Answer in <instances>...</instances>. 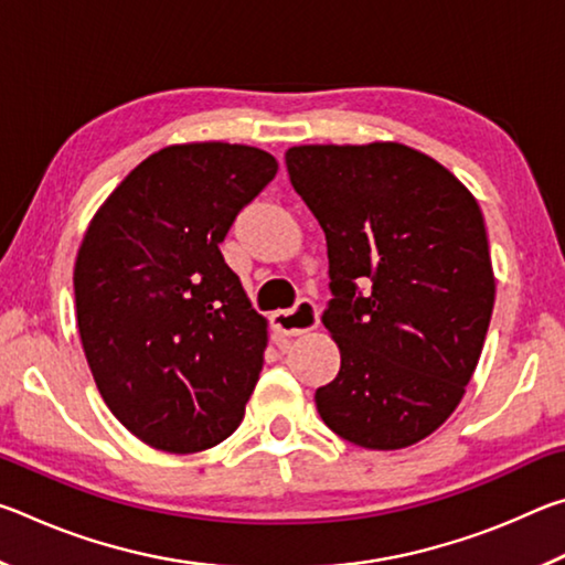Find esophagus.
Segmentation results:
<instances>
[{"mask_svg": "<svg viewBox=\"0 0 565 565\" xmlns=\"http://www.w3.org/2000/svg\"><path fill=\"white\" fill-rule=\"evenodd\" d=\"M274 331L284 333V337H301L306 331H313L319 327V309L317 303L309 299H301L294 309L274 311L271 313Z\"/></svg>", "mask_w": 565, "mask_h": 565, "instance_id": "34e87169", "label": "esophagus"}]
</instances>
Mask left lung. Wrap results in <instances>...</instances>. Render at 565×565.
Instances as JSON below:
<instances>
[{
    "mask_svg": "<svg viewBox=\"0 0 565 565\" xmlns=\"http://www.w3.org/2000/svg\"><path fill=\"white\" fill-rule=\"evenodd\" d=\"M286 169L329 248L321 321L341 369L313 396L323 424L371 451L414 446L461 404L483 351L495 279L481 206L398 141L291 147Z\"/></svg>",
    "mask_w": 565,
    "mask_h": 565,
    "instance_id": "1",
    "label": "left lung"
}]
</instances>
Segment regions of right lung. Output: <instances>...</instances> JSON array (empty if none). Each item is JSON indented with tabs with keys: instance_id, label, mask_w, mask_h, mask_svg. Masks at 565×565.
I'll return each instance as SVG.
<instances>
[{
	"instance_id": "right-lung-1",
	"label": "right lung",
	"mask_w": 565,
	"mask_h": 565,
	"mask_svg": "<svg viewBox=\"0 0 565 565\" xmlns=\"http://www.w3.org/2000/svg\"><path fill=\"white\" fill-rule=\"evenodd\" d=\"M276 169L269 151L246 145L164 147L129 171L82 238L84 356L104 404L151 448L196 454L242 424L266 319L218 244Z\"/></svg>"
}]
</instances>
